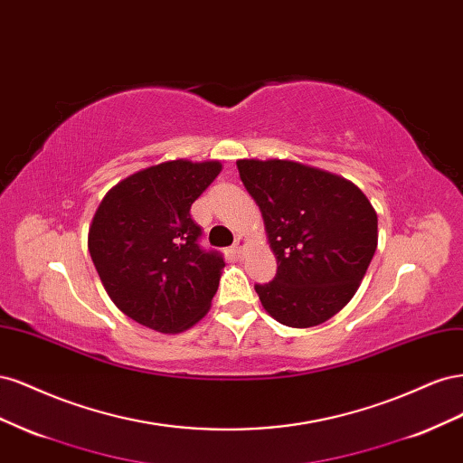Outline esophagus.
I'll use <instances>...</instances> for the list:
<instances>
[{
  "mask_svg": "<svg viewBox=\"0 0 463 463\" xmlns=\"http://www.w3.org/2000/svg\"><path fill=\"white\" fill-rule=\"evenodd\" d=\"M243 250H245V240H243V237H237L235 245H233V253H235L237 257H241Z\"/></svg>",
  "mask_w": 463,
  "mask_h": 463,
  "instance_id": "obj_1",
  "label": "esophagus"
}]
</instances>
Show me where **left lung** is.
<instances>
[{"label":"left lung","instance_id":"left-lung-1","mask_svg":"<svg viewBox=\"0 0 463 463\" xmlns=\"http://www.w3.org/2000/svg\"><path fill=\"white\" fill-rule=\"evenodd\" d=\"M245 189L262 213L278 262L276 278L257 284L279 325H322L355 296L378 243L371 201L342 175L293 160H237Z\"/></svg>","mask_w":463,"mask_h":463}]
</instances>
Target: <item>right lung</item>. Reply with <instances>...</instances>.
<instances>
[{"instance_id":"1","label":"right lung","mask_w":463,"mask_h":463,"mask_svg":"<svg viewBox=\"0 0 463 463\" xmlns=\"http://www.w3.org/2000/svg\"><path fill=\"white\" fill-rule=\"evenodd\" d=\"M222 172L218 160H170L125 177L98 206L89 250L109 299L162 334L191 328L208 313L223 259L199 247L191 204Z\"/></svg>"}]
</instances>
